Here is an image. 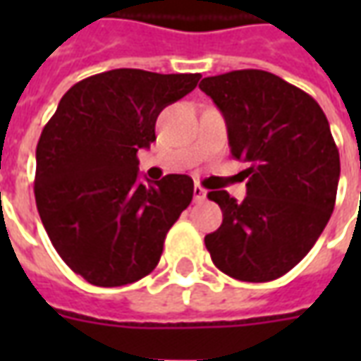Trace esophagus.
I'll return each instance as SVG.
<instances>
[{"label": "esophagus", "mask_w": 361, "mask_h": 361, "mask_svg": "<svg viewBox=\"0 0 361 361\" xmlns=\"http://www.w3.org/2000/svg\"><path fill=\"white\" fill-rule=\"evenodd\" d=\"M204 197H207V191H204L201 185H195V188H193V201H195V203H201V201H204Z\"/></svg>", "instance_id": "obj_1"}]
</instances>
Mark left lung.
<instances>
[{"label":"left lung","mask_w":361,"mask_h":361,"mask_svg":"<svg viewBox=\"0 0 361 361\" xmlns=\"http://www.w3.org/2000/svg\"><path fill=\"white\" fill-rule=\"evenodd\" d=\"M199 89L226 119L232 157L250 164L242 203L228 191L209 193L222 224L204 245L232 279H279L310 253L333 214L341 158L326 116L307 92L261 69L204 77Z\"/></svg>","instance_id":"obj_1"}]
</instances>
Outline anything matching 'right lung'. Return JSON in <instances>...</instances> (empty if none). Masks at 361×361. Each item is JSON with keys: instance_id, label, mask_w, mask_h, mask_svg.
<instances>
[{"instance_id": "1", "label": "right lung", "mask_w": 361, "mask_h": 361, "mask_svg": "<svg viewBox=\"0 0 361 361\" xmlns=\"http://www.w3.org/2000/svg\"><path fill=\"white\" fill-rule=\"evenodd\" d=\"M199 73L111 69L67 90L36 147L35 197L51 245L94 286L131 284L154 271L168 230L193 199V180L139 181V149L157 141L168 104Z\"/></svg>"}]
</instances>
